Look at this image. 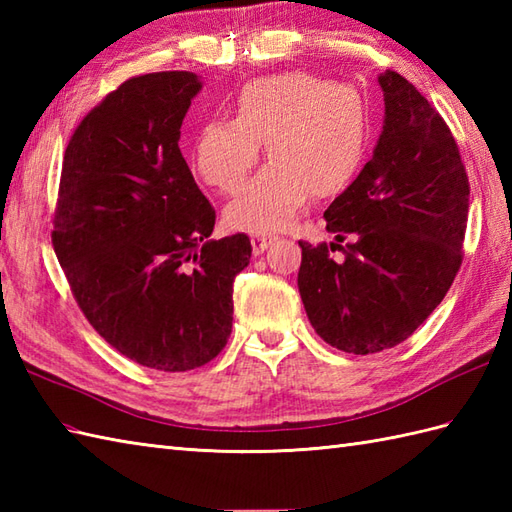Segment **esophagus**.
Listing matches in <instances>:
<instances>
[{
	"label": "esophagus",
	"instance_id": "esophagus-1",
	"mask_svg": "<svg viewBox=\"0 0 512 512\" xmlns=\"http://www.w3.org/2000/svg\"><path fill=\"white\" fill-rule=\"evenodd\" d=\"M277 237H273V235H253L250 237V244H253V253L255 255H262L264 250H268L270 246H273V242H275Z\"/></svg>",
	"mask_w": 512,
	"mask_h": 512
}]
</instances>
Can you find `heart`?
Returning a JSON list of instances; mask_svg holds the SVG:
<instances>
[{
	"mask_svg": "<svg viewBox=\"0 0 512 512\" xmlns=\"http://www.w3.org/2000/svg\"><path fill=\"white\" fill-rule=\"evenodd\" d=\"M233 121L206 123L193 143V167L220 193H235L266 140L273 162L228 204L226 220L244 231H277L312 195L341 193L363 156L365 116L358 94L306 72L248 81L233 99Z\"/></svg>",
	"mask_w": 512,
	"mask_h": 512,
	"instance_id": "b5f03b06",
	"label": "heart"
}]
</instances>
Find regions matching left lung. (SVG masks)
Instances as JSON below:
<instances>
[{"label": "left lung", "mask_w": 512, "mask_h": 512, "mask_svg": "<svg viewBox=\"0 0 512 512\" xmlns=\"http://www.w3.org/2000/svg\"><path fill=\"white\" fill-rule=\"evenodd\" d=\"M378 83L385 123L374 156L323 213L336 242H299L303 308L347 354L389 350L427 321L458 275L469 217V178L447 123L405 76L385 70Z\"/></svg>", "instance_id": "8db88e82"}]
</instances>
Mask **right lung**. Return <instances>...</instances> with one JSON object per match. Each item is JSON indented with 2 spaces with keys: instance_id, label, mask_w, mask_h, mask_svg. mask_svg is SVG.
I'll return each instance as SVG.
<instances>
[{
  "instance_id": "right-lung-1",
  "label": "right lung",
  "mask_w": 512,
  "mask_h": 512,
  "mask_svg": "<svg viewBox=\"0 0 512 512\" xmlns=\"http://www.w3.org/2000/svg\"><path fill=\"white\" fill-rule=\"evenodd\" d=\"M193 72L118 85L65 149L52 246L85 319L123 356L187 372L224 350L250 239H209L215 211L178 147Z\"/></svg>"
}]
</instances>
